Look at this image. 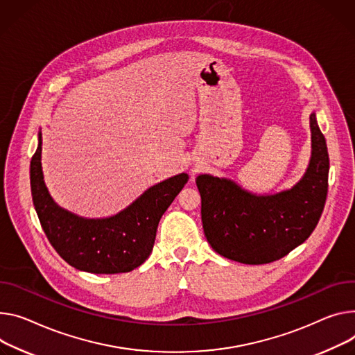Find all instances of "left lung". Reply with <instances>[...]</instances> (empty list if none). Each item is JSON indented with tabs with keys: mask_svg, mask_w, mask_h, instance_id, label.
Here are the masks:
<instances>
[{
	"mask_svg": "<svg viewBox=\"0 0 355 355\" xmlns=\"http://www.w3.org/2000/svg\"><path fill=\"white\" fill-rule=\"evenodd\" d=\"M310 128V164L292 189L253 196L230 180L207 174L197 178L204 232L220 256L245 265L270 263L311 235L324 209L330 161L314 113Z\"/></svg>",
	"mask_w": 355,
	"mask_h": 355,
	"instance_id": "left-lung-1",
	"label": "left lung"
}]
</instances>
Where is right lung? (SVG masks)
<instances>
[{
  "label": "right lung",
  "instance_id": "add662e5",
  "mask_svg": "<svg viewBox=\"0 0 355 355\" xmlns=\"http://www.w3.org/2000/svg\"><path fill=\"white\" fill-rule=\"evenodd\" d=\"M42 135L31 159V192L41 227L63 261L89 273H125L146 262L158 222L188 181L178 174L148 188L130 207L106 219H83L59 208L41 168Z\"/></svg>",
  "mask_w": 355,
  "mask_h": 355
}]
</instances>
